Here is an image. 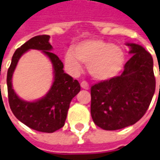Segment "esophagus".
I'll use <instances>...</instances> for the list:
<instances>
[{
	"label": "esophagus",
	"mask_w": 160,
	"mask_h": 160,
	"mask_svg": "<svg viewBox=\"0 0 160 160\" xmlns=\"http://www.w3.org/2000/svg\"><path fill=\"white\" fill-rule=\"evenodd\" d=\"M81 87L83 88V89L85 90H88L89 89V84L87 82H85V81H83L82 83H81Z\"/></svg>",
	"instance_id": "obj_1"
}]
</instances>
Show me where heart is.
<instances>
[{
  "instance_id": "obj_1",
  "label": "heart",
  "mask_w": 160,
  "mask_h": 160,
  "mask_svg": "<svg viewBox=\"0 0 160 160\" xmlns=\"http://www.w3.org/2000/svg\"><path fill=\"white\" fill-rule=\"evenodd\" d=\"M65 62L74 72L81 70V62L88 67L96 80L106 81L117 77L125 63V52L118 45L100 39H90L77 43L65 54Z\"/></svg>"
}]
</instances>
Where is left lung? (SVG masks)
Returning <instances> with one entry per match:
<instances>
[{
	"label": "left lung",
	"instance_id": "8db88e82",
	"mask_svg": "<svg viewBox=\"0 0 160 160\" xmlns=\"http://www.w3.org/2000/svg\"><path fill=\"white\" fill-rule=\"evenodd\" d=\"M126 44L132 56L123 73L91 88V115L96 126L104 130H118L135 124L147 111L155 92L151 55L142 45Z\"/></svg>",
	"mask_w": 160,
	"mask_h": 160
}]
</instances>
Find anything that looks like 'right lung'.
Wrapping results in <instances>:
<instances>
[{
	"label": "right lung",
	"instance_id": "1",
	"mask_svg": "<svg viewBox=\"0 0 160 160\" xmlns=\"http://www.w3.org/2000/svg\"><path fill=\"white\" fill-rule=\"evenodd\" d=\"M50 35H37L17 49L12 56L7 74V85L9 107L20 122L35 131L53 132L64 126L68 110L72 99L80 92L77 80L66 74L63 63L52 52V46L49 42ZM29 49H38L51 60L53 68V83L45 96L34 102L19 98L12 86V77L19 58Z\"/></svg>",
	"mask_w": 160,
	"mask_h": 160
}]
</instances>
